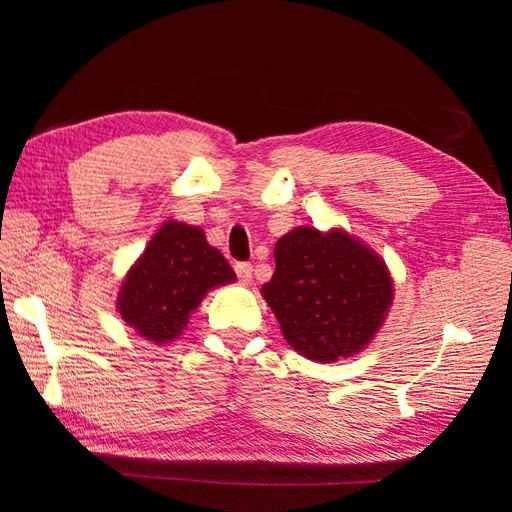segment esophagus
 Here are the masks:
<instances>
[{
    "instance_id": "obj_1",
    "label": "esophagus",
    "mask_w": 512,
    "mask_h": 512,
    "mask_svg": "<svg viewBox=\"0 0 512 512\" xmlns=\"http://www.w3.org/2000/svg\"><path fill=\"white\" fill-rule=\"evenodd\" d=\"M235 273H237V279L242 281V284H248V281L253 279V266L246 264V262H239V264H235Z\"/></svg>"
}]
</instances>
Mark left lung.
Returning <instances> with one entry per match:
<instances>
[{
  "label": "left lung",
  "instance_id": "8db88e82",
  "mask_svg": "<svg viewBox=\"0 0 512 512\" xmlns=\"http://www.w3.org/2000/svg\"><path fill=\"white\" fill-rule=\"evenodd\" d=\"M275 275L262 295L292 350L319 363L372 341L391 303V277L372 250L343 231L299 226L275 246Z\"/></svg>",
  "mask_w": 512,
  "mask_h": 512
}]
</instances>
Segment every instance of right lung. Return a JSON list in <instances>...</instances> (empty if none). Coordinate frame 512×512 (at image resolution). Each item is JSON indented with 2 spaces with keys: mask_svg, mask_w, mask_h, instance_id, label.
<instances>
[{
  "mask_svg": "<svg viewBox=\"0 0 512 512\" xmlns=\"http://www.w3.org/2000/svg\"><path fill=\"white\" fill-rule=\"evenodd\" d=\"M233 279V268L200 228L167 222L127 273L118 312L140 336L167 343L187 328L206 292Z\"/></svg>",
  "mask_w": 512,
  "mask_h": 512,
  "instance_id": "add662e5",
  "label": "right lung"
}]
</instances>
